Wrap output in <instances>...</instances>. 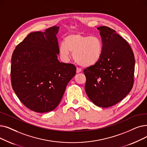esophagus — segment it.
<instances>
[{"label": "esophagus", "instance_id": "1", "mask_svg": "<svg viewBox=\"0 0 147 147\" xmlns=\"http://www.w3.org/2000/svg\"><path fill=\"white\" fill-rule=\"evenodd\" d=\"M81 71H82V69L80 68H77V69H76V73H79Z\"/></svg>", "mask_w": 147, "mask_h": 147}]
</instances>
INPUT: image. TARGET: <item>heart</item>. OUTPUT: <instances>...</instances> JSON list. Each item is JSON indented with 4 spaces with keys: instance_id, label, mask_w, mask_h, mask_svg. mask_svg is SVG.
Instances as JSON below:
<instances>
[{
    "instance_id": "b5f03b06",
    "label": "heart",
    "mask_w": 147,
    "mask_h": 147,
    "mask_svg": "<svg viewBox=\"0 0 147 147\" xmlns=\"http://www.w3.org/2000/svg\"><path fill=\"white\" fill-rule=\"evenodd\" d=\"M70 52L73 53L74 59L80 65L89 67L100 61L103 44L97 36L71 34L65 38L64 43H62L59 47V53L63 61L69 60Z\"/></svg>"
}]
</instances>
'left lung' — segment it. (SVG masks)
<instances>
[{"label":"left lung","mask_w":147,"mask_h":147,"mask_svg":"<svg viewBox=\"0 0 147 147\" xmlns=\"http://www.w3.org/2000/svg\"><path fill=\"white\" fill-rule=\"evenodd\" d=\"M100 30L103 52L100 61L84 70L85 91L94 104L113 106L124 98L133 88L135 60L127 41L113 29L102 26Z\"/></svg>","instance_id":"8db88e82"}]
</instances>
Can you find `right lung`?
I'll return each instance as SVG.
<instances>
[{
  "label": "right lung",
  "instance_id": "right-lung-1",
  "mask_svg": "<svg viewBox=\"0 0 147 147\" xmlns=\"http://www.w3.org/2000/svg\"><path fill=\"white\" fill-rule=\"evenodd\" d=\"M58 30L59 26H55L44 32L30 33L12 55V89L22 103L36 112L55 109L76 74L73 64L58 60Z\"/></svg>",
  "mask_w": 147,
  "mask_h": 147
}]
</instances>
